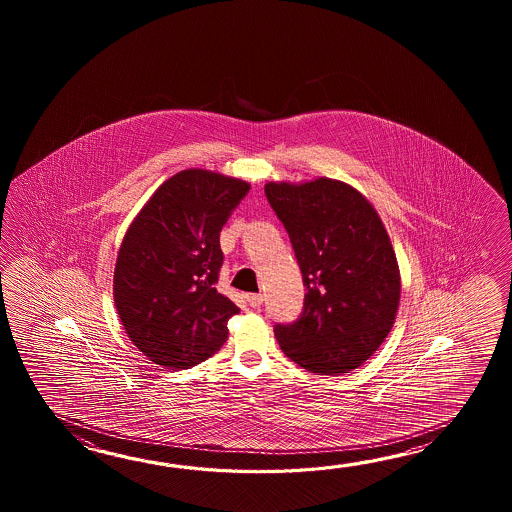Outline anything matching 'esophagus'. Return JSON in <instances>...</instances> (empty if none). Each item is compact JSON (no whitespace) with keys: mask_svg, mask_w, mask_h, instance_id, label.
Returning <instances> with one entry per match:
<instances>
[{"mask_svg":"<svg viewBox=\"0 0 512 512\" xmlns=\"http://www.w3.org/2000/svg\"><path fill=\"white\" fill-rule=\"evenodd\" d=\"M247 302H249L251 307L256 309V307H260V305L263 304V294H249V296H247Z\"/></svg>","mask_w":512,"mask_h":512,"instance_id":"esophagus-1","label":"esophagus"}]
</instances>
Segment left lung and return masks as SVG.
I'll return each instance as SVG.
<instances>
[{
  "label": "left lung",
  "mask_w": 512,
  "mask_h": 512,
  "mask_svg": "<svg viewBox=\"0 0 512 512\" xmlns=\"http://www.w3.org/2000/svg\"><path fill=\"white\" fill-rule=\"evenodd\" d=\"M265 196L289 234L307 291L300 316L274 327L280 348L318 375L359 368L388 337L401 298L381 218L335 179L269 183Z\"/></svg>",
  "instance_id": "1"
}]
</instances>
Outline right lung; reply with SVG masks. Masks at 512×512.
<instances>
[{
  "mask_svg": "<svg viewBox=\"0 0 512 512\" xmlns=\"http://www.w3.org/2000/svg\"><path fill=\"white\" fill-rule=\"evenodd\" d=\"M240 179L185 170L157 188L120 245L113 293L122 326L148 359L192 368L229 337L240 307L219 293V232L249 194Z\"/></svg>",
  "mask_w": 512,
  "mask_h": 512,
  "instance_id": "obj_1",
  "label": "right lung"
}]
</instances>
